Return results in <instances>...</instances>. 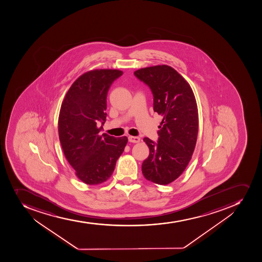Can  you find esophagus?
<instances>
[{"label": "esophagus", "instance_id": "1", "mask_svg": "<svg viewBox=\"0 0 262 262\" xmlns=\"http://www.w3.org/2000/svg\"><path fill=\"white\" fill-rule=\"evenodd\" d=\"M128 140H129V142H132V143H137V142H140V137H132V136H129L128 137Z\"/></svg>", "mask_w": 262, "mask_h": 262}]
</instances>
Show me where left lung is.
Here are the masks:
<instances>
[{"instance_id":"1","label":"left lung","mask_w":262,"mask_h":262,"mask_svg":"<svg viewBox=\"0 0 262 262\" xmlns=\"http://www.w3.org/2000/svg\"><path fill=\"white\" fill-rule=\"evenodd\" d=\"M134 74L151 89L154 111L163 116L158 142L143 139L150 152L142 163V174L151 182L168 185L192 158L199 126L196 100L187 81L169 66L141 68Z\"/></svg>"}]
</instances>
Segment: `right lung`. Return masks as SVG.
Wrapping results in <instances>:
<instances>
[{
  "mask_svg": "<svg viewBox=\"0 0 262 262\" xmlns=\"http://www.w3.org/2000/svg\"><path fill=\"white\" fill-rule=\"evenodd\" d=\"M123 74L116 69L91 70L70 86L60 106L58 133L66 159L86 185H99L112 176L127 144L126 137L99 135L106 121L107 94ZM99 121L102 125L99 128Z\"/></svg>",
  "mask_w": 262,
  "mask_h": 262,
  "instance_id": "add662e5",
  "label": "right lung"
}]
</instances>
